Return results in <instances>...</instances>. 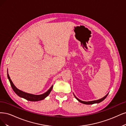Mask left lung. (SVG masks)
Listing matches in <instances>:
<instances>
[{
	"mask_svg": "<svg viewBox=\"0 0 126 126\" xmlns=\"http://www.w3.org/2000/svg\"><path fill=\"white\" fill-rule=\"evenodd\" d=\"M108 95V94H107L106 96H104V97H103L102 98L98 99V100H93V101H84L81 100L79 99V98H77V97H76L75 96V95L74 94V96H75V98H76L77 100H78L79 101L80 103H82V104H86V105H91V104H96V103H97V104L101 102V101H103L105 98H106V97Z\"/></svg>",
	"mask_w": 126,
	"mask_h": 126,
	"instance_id": "8db88e82",
	"label": "left lung"
}]
</instances>
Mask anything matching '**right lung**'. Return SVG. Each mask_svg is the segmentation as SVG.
Segmentation results:
<instances>
[{"instance_id": "right-lung-1", "label": "right lung", "mask_w": 126, "mask_h": 126, "mask_svg": "<svg viewBox=\"0 0 126 126\" xmlns=\"http://www.w3.org/2000/svg\"><path fill=\"white\" fill-rule=\"evenodd\" d=\"M7 76H8V79L10 83L11 87H12V88H13L14 91L15 92L16 94H17L18 96H19V97H21V98H25V99H27V100H29V101H39V100H41L44 99L46 98V97H47L48 95H49V94L52 90L53 86V85H52L49 90H48L47 92H46V93H44V94H41V95H33V94H29V93H27L24 92L21 90H19V89H18L15 86V85L13 84V82H12V80H11V79L10 78L9 75L8 74V73H7Z\"/></svg>"}]
</instances>
